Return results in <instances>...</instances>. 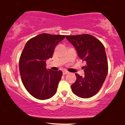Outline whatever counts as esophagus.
<instances>
[{
	"label": "esophagus",
	"mask_w": 125,
	"mask_h": 125,
	"mask_svg": "<svg viewBox=\"0 0 125 125\" xmlns=\"http://www.w3.org/2000/svg\"><path fill=\"white\" fill-rule=\"evenodd\" d=\"M68 73L69 72L66 71H63V75H66V74H68Z\"/></svg>",
	"instance_id": "esophagus-1"
}]
</instances>
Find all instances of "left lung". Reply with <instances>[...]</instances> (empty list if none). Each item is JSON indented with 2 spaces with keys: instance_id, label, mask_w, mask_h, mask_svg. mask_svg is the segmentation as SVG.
Here are the masks:
<instances>
[{
  "instance_id": "obj_1",
  "label": "left lung",
  "mask_w": 125,
  "mask_h": 125,
  "mask_svg": "<svg viewBox=\"0 0 125 125\" xmlns=\"http://www.w3.org/2000/svg\"><path fill=\"white\" fill-rule=\"evenodd\" d=\"M75 47L79 57L85 61V76L75 74L77 79L71 85L75 95L84 99L93 97L102 88L108 71L107 57L104 47L97 39L90 34L66 36Z\"/></svg>"
}]
</instances>
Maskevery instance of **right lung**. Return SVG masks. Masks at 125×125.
<instances>
[{
	"instance_id": "add662e5",
	"label": "right lung",
	"mask_w": 125,
	"mask_h": 125,
	"mask_svg": "<svg viewBox=\"0 0 125 125\" xmlns=\"http://www.w3.org/2000/svg\"><path fill=\"white\" fill-rule=\"evenodd\" d=\"M65 37L42 33L25 44L19 59L20 74L25 88L36 99L46 100L56 93L62 72L48 70L46 60L52 58L55 46Z\"/></svg>"
}]
</instances>
